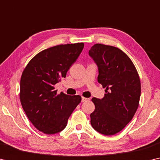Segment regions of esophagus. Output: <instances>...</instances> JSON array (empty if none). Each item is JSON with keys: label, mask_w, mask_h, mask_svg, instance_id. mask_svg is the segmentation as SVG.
Returning a JSON list of instances; mask_svg holds the SVG:
<instances>
[{"label": "esophagus", "mask_w": 160, "mask_h": 160, "mask_svg": "<svg viewBox=\"0 0 160 160\" xmlns=\"http://www.w3.org/2000/svg\"><path fill=\"white\" fill-rule=\"evenodd\" d=\"M89 99H87V98H85V97H82V102H87Z\"/></svg>", "instance_id": "1"}]
</instances>
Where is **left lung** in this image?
<instances>
[{"label":"left lung","instance_id":"obj_1","mask_svg":"<svg viewBox=\"0 0 160 160\" xmlns=\"http://www.w3.org/2000/svg\"><path fill=\"white\" fill-rule=\"evenodd\" d=\"M88 53L99 68L98 82L106 88L103 99L92 98L95 109L91 124L101 134L114 135L127 126L139 107L138 72L129 56L114 46L96 43Z\"/></svg>","mask_w":160,"mask_h":160}]
</instances>
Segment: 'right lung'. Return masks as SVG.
I'll list each match as a JSON object with an SVG mask.
<instances>
[{"mask_svg":"<svg viewBox=\"0 0 160 160\" xmlns=\"http://www.w3.org/2000/svg\"><path fill=\"white\" fill-rule=\"evenodd\" d=\"M84 44H61L37 53L24 68L20 83L22 107L34 127L44 134L58 133L82 101L79 95L57 94L54 86L82 52Z\"/></svg>","mask_w":160,"mask_h":160,"instance_id":"obj_1","label":"right lung"}]
</instances>
